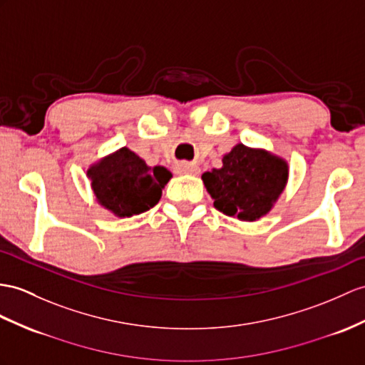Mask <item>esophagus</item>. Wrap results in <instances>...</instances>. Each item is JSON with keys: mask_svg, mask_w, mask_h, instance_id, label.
Wrapping results in <instances>:
<instances>
[{"mask_svg": "<svg viewBox=\"0 0 365 365\" xmlns=\"http://www.w3.org/2000/svg\"><path fill=\"white\" fill-rule=\"evenodd\" d=\"M176 173L180 175H198L200 173V168L197 164H192V163H180L176 164Z\"/></svg>", "mask_w": 365, "mask_h": 365, "instance_id": "1", "label": "esophagus"}]
</instances>
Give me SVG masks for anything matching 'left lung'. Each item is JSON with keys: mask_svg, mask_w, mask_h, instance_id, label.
<instances>
[{"mask_svg": "<svg viewBox=\"0 0 365 365\" xmlns=\"http://www.w3.org/2000/svg\"><path fill=\"white\" fill-rule=\"evenodd\" d=\"M201 178L220 212L255 221L271 210L285 189L288 164L264 150L238 144L225 155L223 167Z\"/></svg>", "mask_w": 365, "mask_h": 365, "instance_id": "1", "label": "left lung"}]
</instances>
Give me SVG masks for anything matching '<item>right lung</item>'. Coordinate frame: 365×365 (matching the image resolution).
<instances>
[{"instance_id":"obj_1","label":"right lung","mask_w":365,"mask_h":365,"mask_svg":"<svg viewBox=\"0 0 365 365\" xmlns=\"http://www.w3.org/2000/svg\"><path fill=\"white\" fill-rule=\"evenodd\" d=\"M97 201L118 217L139 215L156 206L172 178L165 167H148L123 147L88 170Z\"/></svg>"}]
</instances>
